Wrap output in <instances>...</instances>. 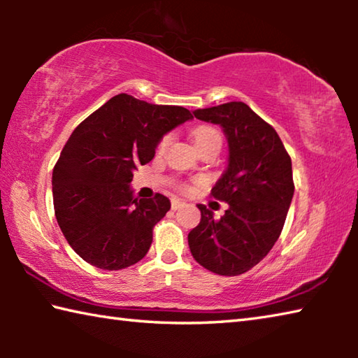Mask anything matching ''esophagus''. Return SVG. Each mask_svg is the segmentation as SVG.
<instances>
[{
    "label": "esophagus",
    "instance_id": "obj_1",
    "mask_svg": "<svg viewBox=\"0 0 358 358\" xmlns=\"http://www.w3.org/2000/svg\"><path fill=\"white\" fill-rule=\"evenodd\" d=\"M185 202L180 201V199H172V210H178Z\"/></svg>",
    "mask_w": 358,
    "mask_h": 358
}]
</instances>
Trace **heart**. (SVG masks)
Here are the masks:
<instances>
[{
	"label": "heart",
	"mask_w": 358,
	"mask_h": 358,
	"mask_svg": "<svg viewBox=\"0 0 358 358\" xmlns=\"http://www.w3.org/2000/svg\"><path fill=\"white\" fill-rule=\"evenodd\" d=\"M192 138H194V143H202V142H207V141H220L221 142V136L220 132H217L216 129L213 128H207V126H202V128H197L196 131H194L192 134ZM169 142H171V137H164L159 143V148H164L169 145Z\"/></svg>",
	"instance_id": "b5f03b06"
}]
</instances>
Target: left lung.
<instances>
[{
    "mask_svg": "<svg viewBox=\"0 0 358 358\" xmlns=\"http://www.w3.org/2000/svg\"><path fill=\"white\" fill-rule=\"evenodd\" d=\"M192 113L220 124L227 138V167L211 196L229 208L215 220L213 211L199 203L201 222L187 235V243L207 270L237 276L257 265L280 238L294 197L292 161L278 132L245 102Z\"/></svg>",
    "mask_w": 358,
    "mask_h": 358,
    "instance_id": "left-lung-1",
    "label": "left lung"
}]
</instances>
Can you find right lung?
<instances>
[{
    "mask_svg": "<svg viewBox=\"0 0 358 358\" xmlns=\"http://www.w3.org/2000/svg\"><path fill=\"white\" fill-rule=\"evenodd\" d=\"M189 120L185 107L121 93L74 129L53 169L52 191L58 226L83 260L121 270L147 256L171 201L162 194L137 199L131 181L162 137Z\"/></svg>",
    "mask_w": 358,
    "mask_h": 358,
    "instance_id": "right-lung-1",
    "label": "right lung"
}]
</instances>
